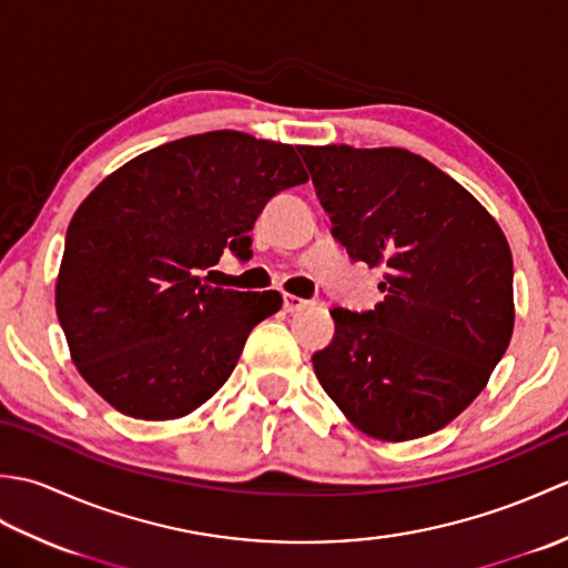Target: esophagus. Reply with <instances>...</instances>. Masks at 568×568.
<instances>
[{"mask_svg": "<svg viewBox=\"0 0 568 568\" xmlns=\"http://www.w3.org/2000/svg\"><path fill=\"white\" fill-rule=\"evenodd\" d=\"M305 307H310V303L307 300H303V297H297V295H283V310L285 312H300V310H305Z\"/></svg>", "mask_w": 568, "mask_h": 568, "instance_id": "esophagus-1", "label": "esophagus"}]
</instances>
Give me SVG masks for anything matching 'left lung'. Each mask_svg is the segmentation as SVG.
Masks as SVG:
<instances>
[{"instance_id":"left-lung-1","label":"left lung","mask_w":568,"mask_h":568,"mask_svg":"<svg viewBox=\"0 0 568 568\" xmlns=\"http://www.w3.org/2000/svg\"><path fill=\"white\" fill-rule=\"evenodd\" d=\"M332 236L381 265V303L334 307L317 381L376 439L427 437L486 388L510 344L513 253L454 178L405 149H300Z\"/></svg>"}]
</instances>
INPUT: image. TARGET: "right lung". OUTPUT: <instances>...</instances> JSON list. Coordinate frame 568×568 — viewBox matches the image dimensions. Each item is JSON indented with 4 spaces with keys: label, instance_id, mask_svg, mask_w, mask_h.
Instances as JSON below:
<instances>
[{
    "label": "right lung",
    "instance_id": "add662e5",
    "mask_svg": "<svg viewBox=\"0 0 568 568\" xmlns=\"http://www.w3.org/2000/svg\"><path fill=\"white\" fill-rule=\"evenodd\" d=\"M303 183L293 146L241 131L163 143L104 178L72 216L55 285L80 376L136 419L207 403L283 300L210 287L197 271L224 248L251 253L265 204Z\"/></svg>",
    "mask_w": 568,
    "mask_h": 568
}]
</instances>
